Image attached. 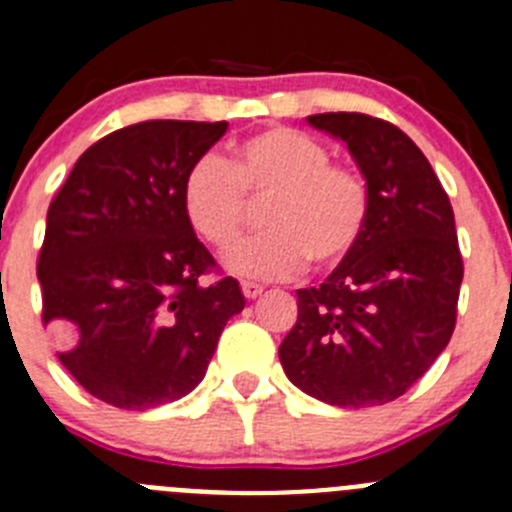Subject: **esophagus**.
<instances>
[{"label":"esophagus","mask_w":512,"mask_h":512,"mask_svg":"<svg viewBox=\"0 0 512 512\" xmlns=\"http://www.w3.org/2000/svg\"><path fill=\"white\" fill-rule=\"evenodd\" d=\"M241 289H243V297L246 299H256V297H261V292H264V287H261V284H253V281H243Z\"/></svg>","instance_id":"34e87169"}]
</instances>
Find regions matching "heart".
<instances>
[{"instance_id":"b5f03b06","label":"heart","mask_w":512,"mask_h":512,"mask_svg":"<svg viewBox=\"0 0 512 512\" xmlns=\"http://www.w3.org/2000/svg\"><path fill=\"white\" fill-rule=\"evenodd\" d=\"M330 149L304 131L276 126L233 147L228 164L215 154L195 159L182 182L190 228L215 248L241 236L248 200H269L261 238L241 243L223 264L248 279H287L307 259L322 269L358 248L370 215L363 177L330 162Z\"/></svg>"}]
</instances>
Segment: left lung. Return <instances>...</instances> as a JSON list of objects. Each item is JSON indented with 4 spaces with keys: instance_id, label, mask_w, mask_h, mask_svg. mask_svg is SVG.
<instances>
[{
    "instance_id": "8db88e82",
    "label": "left lung",
    "mask_w": 512,
    "mask_h": 512,
    "mask_svg": "<svg viewBox=\"0 0 512 512\" xmlns=\"http://www.w3.org/2000/svg\"><path fill=\"white\" fill-rule=\"evenodd\" d=\"M307 121L348 147L368 185L370 215L358 248L325 284L297 289L281 368L330 406H383L419 381L454 332L464 266L452 205L398 126L345 111Z\"/></svg>"
}]
</instances>
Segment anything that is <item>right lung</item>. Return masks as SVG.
Here are the masks:
<instances>
[{"mask_svg":"<svg viewBox=\"0 0 512 512\" xmlns=\"http://www.w3.org/2000/svg\"><path fill=\"white\" fill-rule=\"evenodd\" d=\"M215 121H142L81 154L48 208L37 261L42 322L58 360L98 401L147 411L205 378L238 281L203 284L215 261L182 210L195 159L225 134Z\"/></svg>","mask_w":512,"mask_h":512,"instance_id":"right-lung-1","label":"right lung"}]
</instances>
